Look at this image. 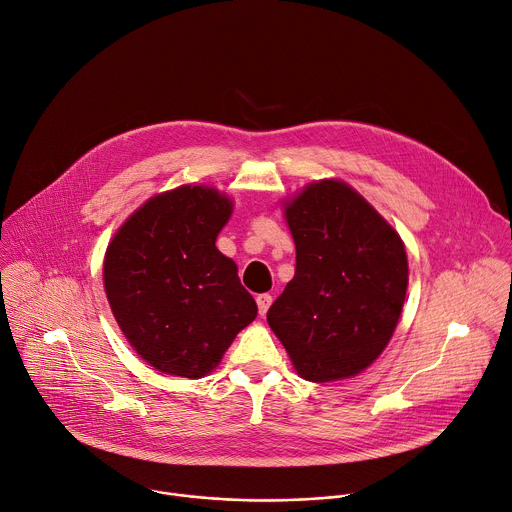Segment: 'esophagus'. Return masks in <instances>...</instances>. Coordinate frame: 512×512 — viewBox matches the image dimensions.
<instances>
[{"label":"esophagus","mask_w":512,"mask_h":512,"mask_svg":"<svg viewBox=\"0 0 512 512\" xmlns=\"http://www.w3.org/2000/svg\"><path fill=\"white\" fill-rule=\"evenodd\" d=\"M271 302H273V296H269V294H259V296H257V308H259V314H261V316L267 314Z\"/></svg>","instance_id":"esophagus-1"}]
</instances>
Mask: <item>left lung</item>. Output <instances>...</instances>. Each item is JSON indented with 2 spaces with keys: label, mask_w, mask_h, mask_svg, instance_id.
I'll list each match as a JSON object with an SVG mask.
<instances>
[{
  "label": "left lung",
  "mask_w": 512,
  "mask_h": 512,
  "mask_svg": "<svg viewBox=\"0 0 512 512\" xmlns=\"http://www.w3.org/2000/svg\"><path fill=\"white\" fill-rule=\"evenodd\" d=\"M296 243V275L267 322L308 381L364 371L397 326L407 291L399 235L350 186L310 184L285 208Z\"/></svg>",
  "instance_id": "1"
}]
</instances>
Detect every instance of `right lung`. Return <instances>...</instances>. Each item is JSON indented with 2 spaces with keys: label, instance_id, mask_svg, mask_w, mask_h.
Returning <instances> with one entry per match:
<instances>
[{
  "label": "right lung",
  "instance_id": "add662e5",
  "mask_svg": "<svg viewBox=\"0 0 512 512\" xmlns=\"http://www.w3.org/2000/svg\"><path fill=\"white\" fill-rule=\"evenodd\" d=\"M231 208L214 188L182 186L145 202L107 249L113 316L160 373L204 377L257 316L237 265L214 245Z\"/></svg>",
  "mask_w": 512,
  "mask_h": 512
}]
</instances>
